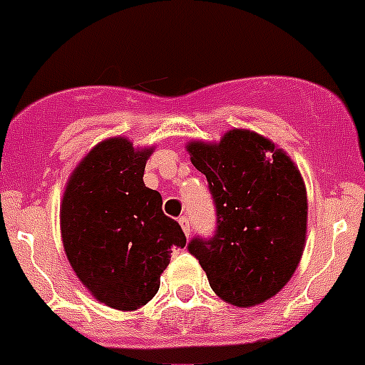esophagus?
I'll return each mask as SVG.
<instances>
[{"mask_svg": "<svg viewBox=\"0 0 365 365\" xmlns=\"http://www.w3.org/2000/svg\"><path fill=\"white\" fill-rule=\"evenodd\" d=\"M179 224L180 228H182V232H185L186 237H190V219L186 215H180L179 217Z\"/></svg>", "mask_w": 365, "mask_h": 365, "instance_id": "obj_1", "label": "esophagus"}]
</instances>
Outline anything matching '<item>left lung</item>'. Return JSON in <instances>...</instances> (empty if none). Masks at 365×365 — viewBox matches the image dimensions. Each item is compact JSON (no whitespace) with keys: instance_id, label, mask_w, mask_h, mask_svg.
<instances>
[{"instance_id":"obj_1","label":"left lung","mask_w":365,"mask_h":365,"mask_svg":"<svg viewBox=\"0 0 365 365\" xmlns=\"http://www.w3.org/2000/svg\"><path fill=\"white\" fill-rule=\"evenodd\" d=\"M215 205L212 237H193L213 292L239 307L272 299L295 273L306 242V186L293 160L250 130H230L219 145L190 143Z\"/></svg>"}]
</instances>
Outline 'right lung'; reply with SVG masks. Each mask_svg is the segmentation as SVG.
<instances>
[{
  "label": "right lung",
  "instance_id": "obj_1",
  "mask_svg": "<svg viewBox=\"0 0 365 365\" xmlns=\"http://www.w3.org/2000/svg\"><path fill=\"white\" fill-rule=\"evenodd\" d=\"M148 150L128 139L99 143L66 185L61 237L70 266L99 302L133 312L153 299L173 248H185L163 197L143 182Z\"/></svg>",
  "mask_w": 365,
  "mask_h": 365
}]
</instances>
